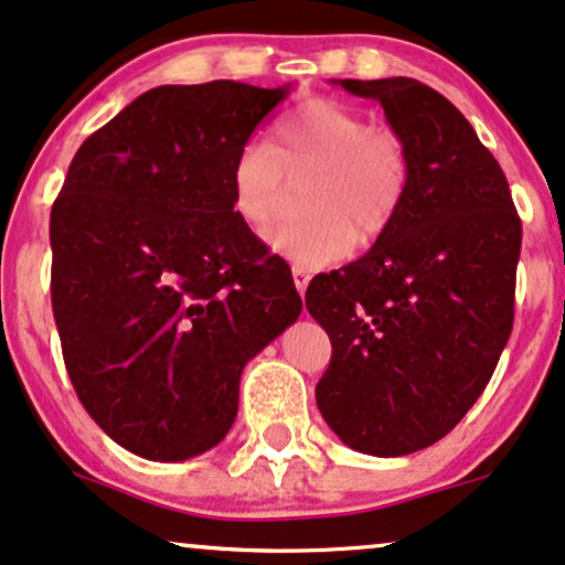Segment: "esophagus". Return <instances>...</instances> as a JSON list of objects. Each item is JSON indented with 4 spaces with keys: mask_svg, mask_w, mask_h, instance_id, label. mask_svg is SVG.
<instances>
[{
    "mask_svg": "<svg viewBox=\"0 0 565 565\" xmlns=\"http://www.w3.org/2000/svg\"><path fill=\"white\" fill-rule=\"evenodd\" d=\"M309 280H311V271L306 267H294V282L298 288V294H306V288H309Z\"/></svg>",
    "mask_w": 565,
    "mask_h": 565,
    "instance_id": "1",
    "label": "esophagus"
}]
</instances>
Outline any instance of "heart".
<instances>
[{
    "mask_svg": "<svg viewBox=\"0 0 565 565\" xmlns=\"http://www.w3.org/2000/svg\"><path fill=\"white\" fill-rule=\"evenodd\" d=\"M311 175L303 188L309 217L282 222L269 248L296 267L319 269L380 238L408 193L411 159L398 134L372 128L364 115L330 99H309L277 125L271 149L246 143L227 170L230 206L262 230L280 212L285 178Z\"/></svg>",
    "mask_w": 565,
    "mask_h": 565,
    "instance_id": "obj_1",
    "label": "heart"
}]
</instances>
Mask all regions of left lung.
<instances>
[{
    "label": "left lung",
    "mask_w": 565,
    "mask_h": 565,
    "mask_svg": "<svg viewBox=\"0 0 565 565\" xmlns=\"http://www.w3.org/2000/svg\"><path fill=\"white\" fill-rule=\"evenodd\" d=\"M332 83L382 104L411 180L374 246L306 290L332 343L317 406L348 448L408 456L448 435L495 372L521 220L495 157L443 94L414 78Z\"/></svg>",
    "instance_id": "8db88e82"
}]
</instances>
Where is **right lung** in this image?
Wrapping results in <instances>:
<instances>
[{"instance_id": "add662e5", "label": "right lung", "mask_w": 565, "mask_h": 565, "mask_svg": "<svg viewBox=\"0 0 565 565\" xmlns=\"http://www.w3.org/2000/svg\"><path fill=\"white\" fill-rule=\"evenodd\" d=\"M290 94L157 86L88 136L52 206V309L75 393L117 445L188 461L225 440L243 366L303 303L230 206L227 170Z\"/></svg>"}]
</instances>
